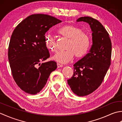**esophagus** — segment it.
Here are the masks:
<instances>
[{"mask_svg": "<svg viewBox=\"0 0 122 122\" xmlns=\"http://www.w3.org/2000/svg\"><path fill=\"white\" fill-rule=\"evenodd\" d=\"M62 66H63L62 64H61L59 63H57V67H58V68H61V67H62Z\"/></svg>", "mask_w": 122, "mask_h": 122, "instance_id": "obj_1", "label": "esophagus"}]
</instances>
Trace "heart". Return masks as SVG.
Here are the masks:
<instances>
[{
    "instance_id": "b5f03b06",
    "label": "heart",
    "mask_w": 122,
    "mask_h": 122,
    "mask_svg": "<svg viewBox=\"0 0 122 122\" xmlns=\"http://www.w3.org/2000/svg\"><path fill=\"white\" fill-rule=\"evenodd\" d=\"M58 34L68 39L65 49L53 56V59L60 63H66L70 61L74 56L76 58H81L86 54L90 45V39L87 33L82 29L73 25H65L58 30ZM45 43L47 48L56 52L58 50V43L53 37L46 36Z\"/></svg>"
}]
</instances>
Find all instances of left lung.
<instances>
[{"label":"left lung","mask_w":122,"mask_h":122,"mask_svg":"<svg viewBox=\"0 0 122 122\" xmlns=\"http://www.w3.org/2000/svg\"><path fill=\"white\" fill-rule=\"evenodd\" d=\"M76 21L89 24L93 44L89 52L74 64L73 75L68 83L74 94L84 97L97 90L104 80L111 64L112 43L107 31L97 19L82 17Z\"/></svg>","instance_id":"obj_1"}]
</instances>
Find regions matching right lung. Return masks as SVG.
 I'll return each mask as SVG.
<instances>
[{
  "label": "right lung",
  "instance_id": "1",
  "mask_svg": "<svg viewBox=\"0 0 122 122\" xmlns=\"http://www.w3.org/2000/svg\"><path fill=\"white\" fill-rule=\"evenodd\" d=\"M61 22L48 15H32L18 24L12 33L8 52L12 75L18 86L28 94L40 92L57 68L54 61L41 62L50 57L45 33Z\"/></svg>",
  "mask_w": 122,
  "mask_h": 122
}]
</instances>
